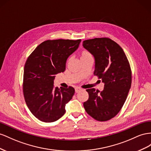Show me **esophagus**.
<instances>
[{"label":"esophagus","mask_w":151,"mask_h":151,"mask_svg":"<svg viewBox=\"0 0 151 151\" xmlns=\"http://www.w3.org/2000/svg\"><path fill=\"white\" fill-rule=\"evenodd\" d=\"M75 92L76 93H78V92H79L80 91V90H81V88H78V87H76V88H75Z\"/></svg>","instance_id":"esophagus-1"}]
</instances>
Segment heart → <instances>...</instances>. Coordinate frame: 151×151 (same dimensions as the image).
Returning <instances> with one entry per match:
<instances>
[{
  "label": "heart",
  "mask_w": 151,
  "mask_h": 151,
  "mask_svg": "<svg viewBox=\"0 0 151 151\" xmlns=\"http://www.w3.org/2000/svg\"><path fill=\"white\" fill-rule=\"evenodd\" d=\"M80 59L81 61L82 60H85L87 59H92V55L90 54L88 51L86 50H83L80 53Z\"/></svg>",
  "instance_id": "heart-1"
}]
</instances>
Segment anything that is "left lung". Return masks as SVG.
<instances>
[{
  "label": "left lung",
  "mask_w": 151,
  "mask_h": 151,
  "mask_svg": "<svg viewBox=\"0 0 151 151\" xmlns=\"http://www.w3.org/2000/svg\"><path fill=\"white\" fill-rule=\"evenodd\" d=\"M83 46L94 57L93 75L104 83L102 92L87 90L89 97L84 108L95 119L106 122L119 113L127 99L132 83L130 64L122 47L110 38L84 40Z\"/></svg>",
  "instance_id": "8db88e82"
}]
</instances>
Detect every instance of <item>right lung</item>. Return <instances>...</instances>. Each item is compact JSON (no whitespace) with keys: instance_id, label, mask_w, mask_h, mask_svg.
Instances as JSON below:
<instances>
[{"instance_id":"1","label":"right lung","mask_w":151,"mask_h":151,"mask_svg":"<svg viewBox=\"0 0 151 151\" xmlns=\"http://www.w3.org/2000/svg\"><path fill=\"white\" fill-rule=\"evenodd\" d=\"M81 40L42 42L28 57L24 68L23 94L32 113L42 122L57 121L75 93L72 87L54 88L55 75L64 72L67 59L78 48Z\"/></svg>"}]
</instances>
